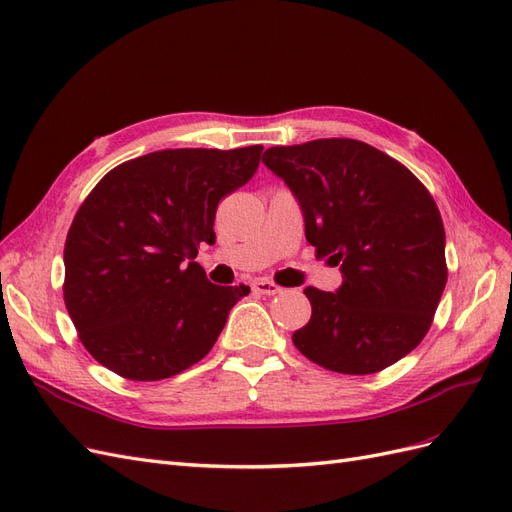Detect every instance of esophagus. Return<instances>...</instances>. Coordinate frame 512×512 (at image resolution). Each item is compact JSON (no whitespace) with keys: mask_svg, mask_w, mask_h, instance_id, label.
I'll use <instances>...</instances> for the list:
<instances>
[{"mask_svg":"<svg viewBox=\"0 0 512 512\" xmlns=\"http://www.w3.org/2000/svg\"><path fill=\"white\" fill-rule=\"evenodd\" d=\"M252 290L258 292V294H267V297H273V294H277L282 288L277 286V284H273V282H269V280H256L252 284Z\"/></svg>","mask_w":512,"mask_h":512,"instance_id":"1","label":"esophagus"}]
</instances>
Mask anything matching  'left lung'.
<instances>
[{"instance_id":"left-lung-1","label":"left lung","mask_w":512,"mask_h":512,"mask_svg":"<svg viewBox=\"0 0 512 512\" xmlns=\"http://www.w3.org/2000/svg\"><path fill=\"white\" fill-rule=\"evenodd\" d=\"M303 213L316 258L342 286H307L312 318L292 342L309 361L365 376L404 359L431 327L446 286L444 224L425 185L352 138L271 147L262 156Z\"/></svg>"}]
</instances>
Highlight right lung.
<instances>
[{"label":"right lung","instance_id":"add662e5","mask_svg":"<svg viewBox=\"0 0 512 512\" xmlns=\"http://www.w3.org/2000/svg\"><path fill=\"white\" fill-rule=\"evenodd\" d=\"M260 153L162 149L119 164L91 190L64 247V301L100 365L164 380L218 342L250 286L211 284L194 258L200 243H215V209L254 177Z\"/></svg>","mask_w":512,"mask_h":512}]
</instances>
